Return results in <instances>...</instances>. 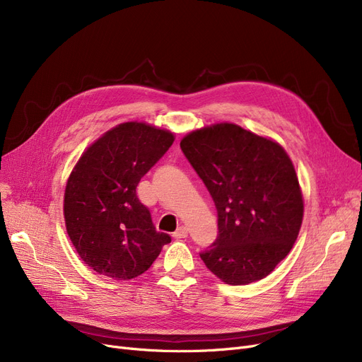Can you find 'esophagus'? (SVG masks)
Returning a JSON list of instances; mask_svg holds the SVG:
<instances>
[{"instance_id":"34e87169","label":"esophagus","mask_w":362,"mask_h":362,"mask_svg":"<svg viewBox=\"0 0 362 362\" xmlns=\"http://www.w3.org/2000/svg\"><path fill=\"white\" fill-rule=\"evenodd\" d=\"M186 236H187V229H186L185 226H180L179 229L173 233V238H175V239H183V238H186Z\"/></svg>"}]
</instances>
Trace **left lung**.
Segmentation results:
<instances>
[{
  "mask_svg": "<svg viewBox=\"0 0 362 362\" xmlns=\"http://www.w3.org/2000/svg\"><path fill=\"white\" fill-rule=\"evenodd\" d=\"M180 148L217 208L218 235L199 254L208 270L232 286L269 276L291 252L303 217L286 151L232 123L191 132Z\"/></svg>",
  "mask_w": 362,
  "mask_h": 362,
  "instance_id": "left-lung-1",
  "label": "left lung"
}]
</instances>
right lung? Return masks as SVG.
<instances>
[{"mask_svg": "<svg viewBox=\"0 0 362 362\" xmlns=\"http://www.w3.org/2000/svg\"><path fill=\"white\" fill-rule=\"evenodd\" d=\"M173 141L168 130L123 123L93 142L73 168L64 194L66 227L92 270L116 280L138 277L171 242L157 232L136 186Z\"/></svg>", "mask_w": 362, "mask_h": 362, "instance_id": "add662e5", "label": "right lung"}]
</instances>
